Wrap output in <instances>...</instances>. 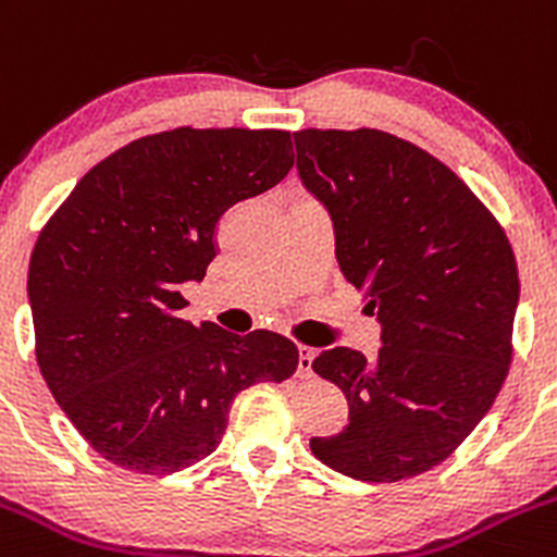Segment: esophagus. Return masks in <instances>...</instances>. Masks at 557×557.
Segmentation results:
<instances>
[{
  "label": "esophagus",
  "mask_w": 557,
  "mask_h": 557,
  "mask_svg": "<svg viewBox=\"0 0 557 557\" xmlns=\"http://www.w3.org/2000/svg\"><path fill=\"white\" fill-rule=\"evenodd\" d=\"M313 357L315 351L308 349V346H299V366H296V373L302 379H308L313 373Z\"/></svg>",
  "instance_id": "34e87169"
}]
</instances>
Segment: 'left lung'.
I'll return each instance as SVG.
<instances>
[{"mask_svg":"<svg viewBox=\"0 0 557 557\" xmlns=\"http://www.w3.org/2000/svg\"><path fill=\"white\" fill-rule=\"evenodd\" d=\"M296 173L326 208L343 277L382 326L373 360L335 346L313 371L349 423L310 450L343 475L389 483L448 459L495 404L519 305L513 249L470 186L376 128L294 134Z\"/></svg>","mask_w":557,"mask_h":557,"instance_id":"left-lung-1","label":"left lung"}]
</instances>
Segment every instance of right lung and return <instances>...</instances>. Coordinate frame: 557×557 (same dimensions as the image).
<instances>
[{"label": "right lung", "instance_id": "obj_1", "mask_svg": "<svg viewBox=\"0 0 557 557\" xmlns=\"http://www.w3.org/2000/svg\"><path fill=\"white\" fill-rule=\"evenodd\" d=\"M294 168L288 132L173 128L96 164L29 258L35 355L96 454L170 475L220 445L242 389L283 382L299 351L277 332L178 319L184 283L214 261L227 208Z\"/></svg>", "mask_w": 557, "mask_h": 557}]
</instances>
